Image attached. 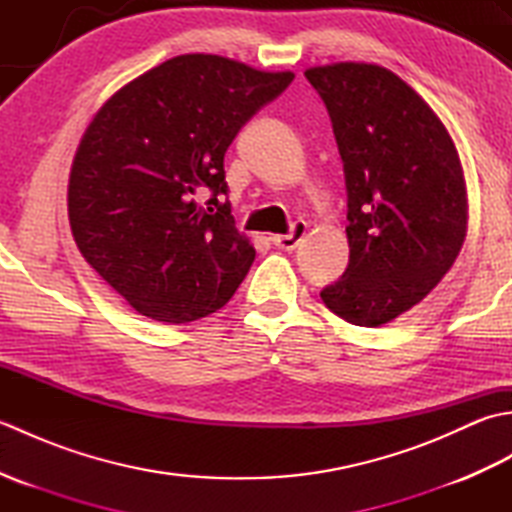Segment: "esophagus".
<instances>
[{
    "label": "esophagus",
    "mask_w": 512,
    "mask_h": 512,
    "mask_svg": "<svg viewBox=\"0 0 512 512\" xmlns=\"http://www.w3.org/2000/svg\"><path fill=\"white\" fill-rule=\"evenodd\" d=\"M303 235H306V224L295 222V224H292V231L288 235H273V237H270V242H273L277 248L295 250L303 239Z\"/></svg>",
    "instance_id": "34e87169"
}]
</instances>
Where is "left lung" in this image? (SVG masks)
<instances>
[{
  "mask_svg": "<svg viewBox=\"0 0 512 512\" xmlns=\"http://www.w3.org/2000/svg\"><path fill=\"white\" fill-rule=\"evenodd\" d=\"M306 79L328 107L350 222V264L321 299L347 323L376 328L427 297L460 253L469 202L458 149L387 68L332 63Z\"/></svg>",
  "mask_w": 512,
  "mask_h": 512,
  "instance_id": "left-lung-1",
  "label": "left lung"
}]
</instances>
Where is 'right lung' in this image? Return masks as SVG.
Returning a JSON list of instances; mask_svg holds the SVG:
<instances>
[{
    "mask_svg": "<svg viewBox=\"0 0 512 512\" xmlns=\"http://www.w3.org/2000/svg\"><path fill=\"white\" fill-rule=\"evenodd\" d=\"M292 79L180 54L96 112L72 162L70 226L88 264L136 312L187 323L235 295L255 248L224 200V154ZM206 190L212 198L200 205Z\"/></svg>",
    "mask_w": 512,
    "mask_h": 512,
    "instance_id": "1",
    "label": "right lung"
}]
</instances>
